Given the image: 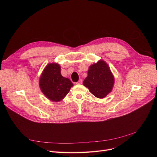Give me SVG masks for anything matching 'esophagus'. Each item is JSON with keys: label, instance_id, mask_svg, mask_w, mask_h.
<instances>
[{"label": "esophagus", "instance_id": "obj_1", "mask_svg": "<svg viewBox=\"0 0 157 157\" xmlns=\"http://www.w3.org/2000/svg\"><path fill=\"white\" fill-rule=\"evenodd\" d=\"M82 83V79H79V80L76 82L77 84H81Z\"/></svg>", "mask_w": 157, "mask_h": 157}]
</instances>
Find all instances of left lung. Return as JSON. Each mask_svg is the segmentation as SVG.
<instances>
[{
    "mask_svg": "<svg viewBox=\"0 0 157 157\" xmlns=\"http://www.w3.org/2000/svg\"><path fill=\"white\" fill-rule=\"evenodd\" d=\"M114 76L109 66L102 60L90 66L83 85L98 98H105L113 89Z\"/></svg>",
    "mask_w": 157,
    "mask_h": 157,
    "instance_id": "left-lung-1",
    "label": "left lung"
}]
</instances>
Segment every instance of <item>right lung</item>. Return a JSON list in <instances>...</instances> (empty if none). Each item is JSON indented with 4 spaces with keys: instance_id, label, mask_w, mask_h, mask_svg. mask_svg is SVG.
<instances>
[{
    "instance_id": "add662e5",
    "label": "right lung",
    "mask_w": 157,
    "mask_h": 157,
    "mask_svg": "<svg viewBox=\"0 0 157 157\" xmlns=\"http://www.w3.org/2000/svg\"><path fill=\"white\" fill-rule=\"evenodd\" d=\"M39 84L43 93L54 102L61 101L73 86L68 78L62 76L60 66L57 63H50L45 67Z\"/></svg>"
}]
</instances>
